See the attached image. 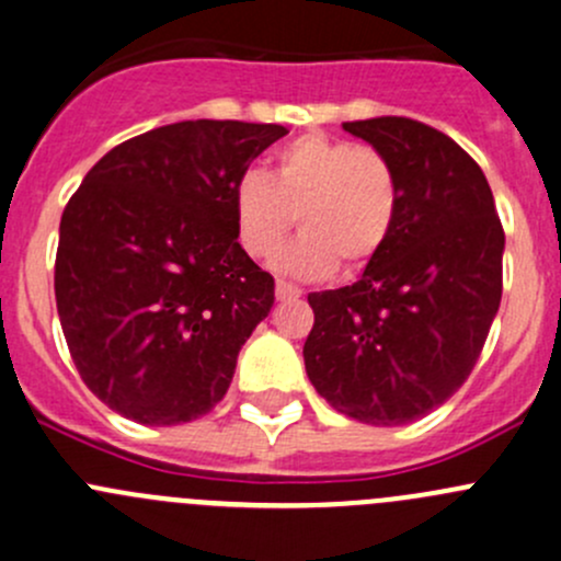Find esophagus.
<instances>
[{"mask_svg":"<svg viewBox=\"0 0 561 561\" xmlns=\"http://www.w3.org/2000/svg\"><path fill=\"white\" fill-rule=\"evenodd\" d=\"M298 296H301V290L296 285H290L285 279H276V301H293Z\"/></svg>","mask_w":561,"mask_h":561,"instance_id":"34e87169","label":"esophagus"}]
</instances>
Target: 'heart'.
I'll return each mask as SVG.
<instances>
[{
    "instance_id": "obj_1",
    "label": "heart",
    "mask_w": 561,
    "mask_h": 561,
    "mask_svg": "<svg viewBox=\"0 0 561 561\" xmlns=\"http://www.w3.org/2000/svg\"><path fill=\"white\" fill-rule=\"evenodd\" d=\"M233 211L241 247L252 257L274 254L298 214L304 233L276 252L274 265L320 279L336 263L360 268L382 252L399 214V179L377 149L312 133L276 154L271 175H241Z\"/></svg>"
}]
</instances>
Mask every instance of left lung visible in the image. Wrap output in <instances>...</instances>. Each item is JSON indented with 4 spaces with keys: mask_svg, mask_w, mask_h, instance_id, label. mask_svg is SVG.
<instances>
[{
    "mask_svg": "<svg viewBox=\"0 0 561 561\" xmlns=\"http://www.w3.org/2000/svg\"><path fill=\"white\" fill-rule=\"evenodd\" d=\"M342 127L390 160L399 214L355 285L309 293L304 364L342 415L404 426L445 404L480 358L502 301L505 233L489 181L454 138L404 116Z\"/></svg>",
    "mask_w": 561,
    "mask_h": 561,
    "instance_id": "left-lung-1",
    "label": "left lung"
}]
</instances>
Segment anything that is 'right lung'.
<instances>
[{
	"label": "right lung",
	"instance_id": "add662e5",
	"mask_svg": "<svg viewBox=\"0 0 561 561\" xmlns=\"http://www.w3.org/2000/svg\"><path fill=\"white\" fill-rule=\"evenodd\" d=\"M282 124L179 122L111 149L67 203L56 309L76 369L118 415L175 426L228 393L274 307L239 244L233 186Z\"/></svg>",
	"mask_w": 561,
	"mask_h": 561
}]
</instances>
